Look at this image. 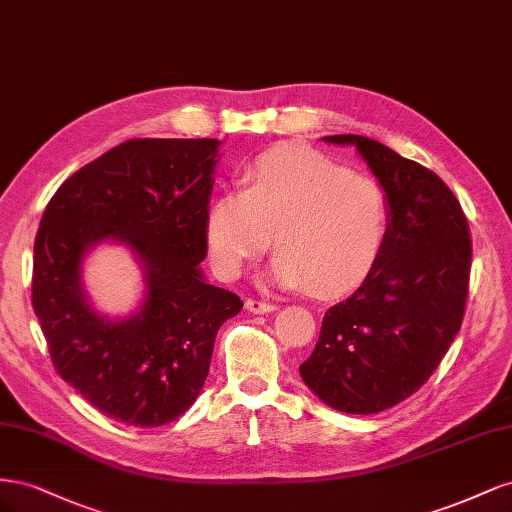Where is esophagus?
<instances>
[{"label":"esophagus","mask_w":512,"mask_h":512,"mask_svg":"<svg viewBox=\"0 0 512 512\" xmlns=\"http://www.w3.org/2000/svg\"><path fill=\"white\" fill-rule=\"evenodd\" d=\"M245 307H247V312H252V314H271L277 309V305L267 303V301H258V299H247Z\"/></svg>","instance_id":"34e87169"}]
</instances>
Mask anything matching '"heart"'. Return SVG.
Listing matches in <instances>:
<instances>
[{
  "label": "heart",
  "instance_id": "heart-1",
  "mask_svg": "<svg viewBox=\"0 0 512 512\" xmlns=\"http://www.w3.org/2000/svg\"><path fill=\"white\" fill-rule=\"evenodd\" d=\"M243 192L215 198L205 235L215 271L239 277L250 262L277 247L265 275L282 288L312 286L337 294L374 269L389 232L382 185L318 151L269 149L247 166Z\"/></svg>",
  "mask_w": 512,
  "mask_h": 512
}]
</instances>
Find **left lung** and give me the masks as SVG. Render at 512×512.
<instances>
[{
	"label": "left lung",
	"instance_id": "left-lung-1",
	"mask_svg": "<svg viewBox=\"0 0 512 512\" xmlns=\"http://www.w3.org/2000/svg\"><path fill=\"white\" fill-rule=\"evenodd\" d=\"M322 141L359 151L389 200V232L363 284L324 314L299 371L329 408L376 414L421 389L459 333L470 230L459 200L429 168L367 136Z\"/></svg>",
	"mask_w": 512,
	"mask_h": 512
}]
</instances>
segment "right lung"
Instances as JSON below:
<instances>
[{
  "label": "right lung",
  "mask_w": 512,
  "mask_h": 512,
  "mask_svg": "<svg viewBox=\"0 0 512 512\" xmlns=\"http://www.w3.org/2000/svg\"><path fill=\"white\" fill-rule=\"evenodd\" d=\"M218 138H134L61 183L34 243L32 303L57 374L119 423L160 427L188 410L209 374L235 292L205 280V218ZM126 244L144 271L132 315L88 301L84 258Z\"/></svg>",
  "instance_id": "add662e5"
}]
</instances>
